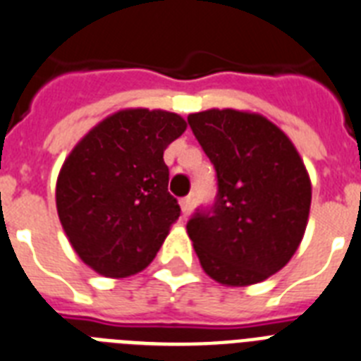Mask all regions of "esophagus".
Instances as JSON below:
<instances>
[{"label":"esophagus","instance_id":"34e87169","mask_svg":"<svg viewBox=\"0 0 361 361\" xmlns=\"http://www.w3.org/2000/svg\"><path fill=\"white\" fill-rule=\"evenodd\" d=\"M192 207H193V199L188 195V197L180 199V210H183L184 216H188V214L192 212Z\"/></svg>","mask_w":361,"mask_h":361}]
</instances>
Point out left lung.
<instances>
[{"label": "left lung", "instance_id": "obj_1", "mask_svg": "<svg viewBox=\"0 0 361 361\" xmlns=\"http://www.w3.org/2000/svg\"><path fill=\"white\" fill-rule=\"evenodd\" d=\"M217 173L212 210L186 231L201 267L223 286L264 282L299 249L312 183L288 134L258 112L208 109L188 116Z\"/></svg>", "mask_w": 361, "mask_h": 361}]
</instances>
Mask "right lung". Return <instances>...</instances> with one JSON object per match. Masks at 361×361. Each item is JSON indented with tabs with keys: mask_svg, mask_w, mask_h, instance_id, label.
Wrapping results in <instances>:
<instances>
[{
	"mask_svg": "<svg viewBox=\"0 0 361 361\" xmlns=\"http://www.w3.org/2000/svg\"><path fill=\"white\" fill-rule=\"evenodd\" d=\"M168 110L123 109L92 127L56 178V212L73 251L109 279L153 262L180 216L164 151L186 130Z\"/></svg>",
	"mask_w": 361,
	"mask_h": 361,
	"instance_id": "add662e5",
	"label": "right lung"
}]
</instances>
